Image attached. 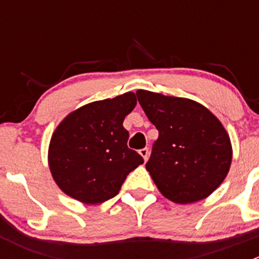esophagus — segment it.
I'll use <instances>...</instances> for the list:
<instances>
[{"label": "esophagus", "instance_id": "34e87169", "mask_svg": "<svg viewBox=\"0 0 259 259\" xmlns=\"http://www.w3.org/2000/svg\"><path fill=\"white\" fill-rule=\"evenodd\" d=\"M139 154L143 156V158H144V160L146 161V160H148V158H149V149L148 148L140 149Z\"/></svg>", "mask_w": 259, "mask_h": 259}]
</instances>
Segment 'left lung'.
I'll return each instance as SVG.
<instances>
[{
	"label": "left lung",
	"mask_w": 259,
	"mask_h": 259,
	"mask_svg": "<svg viewBox=\"0 0 259 259\" xmlns=\"http://www.w3.org/2000/svg\"><path fill=\"white\" fill-rule=\"evenodd\" d=\"M137 96L159 132L145 165L159 192L178 204L209 197L226 179L233 154L218 117L190 99L148 90Z\"/></svg>",
	"instance_id": "8db88e82"
}]
</instances>
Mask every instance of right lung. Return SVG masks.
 Segmentation results:
<instances>
[{
  "label": "right lung",
  "instance_id": "add662e5",
  "mask_svg": "<svg viewBox=\"0 0 259 259\" xmlns=\"http://www.w3.org/2000/svg\"><path fill=\"white\" fill-rule=\"evenodd\" d=\"M135 105L137 96L129 91L86 104L57 125L50 140L49 166L65 194L85 204L103 203L144 163L127 148L129 133L122 126Z\"/></svg>",
  "mask_w": 259,
  "mask_h": 259
}]
</instances>
